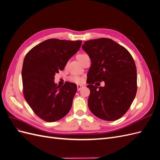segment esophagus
Returning a JSON list of instances; mask_svg holds the SVG:
<instances>
[{"label":"esophagus","mask_w":160,"mask_h":160,"mask_svg":"<svg viewBox=\"0 0 160 160\" xmlns=\"http://www.w3.org/2000/svg\"><path fill=\"white\" fill-rule=\"evenodd\" d=\"M77 90L80 91V90L81 89V88L83 87V85H80V84H77Z\"/></svg>","instance_id":"esophagus-1"}]
</instances>
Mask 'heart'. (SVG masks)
<instances>
[{
  "mask_svg": "<svg viewBox=\"0 0 160 160\" xmlns=\"http://www.w3.org/2000/svg\"><path fill=\"white\" fill-rule=\"evenodd\" d=\"M83 55H85V54H79V55H78L77 56V59H78V60L80 59V58H81ZM69 79H70L71 81L73 82V83H83V81L84 80L83 77H79V76H76V75L70 77Z\"/></svg>",
  "mask_w": 160,
  "mask_h": 160,
  "instance_id": "b5f03b06",
  "label": "heart"
}]
</instances>
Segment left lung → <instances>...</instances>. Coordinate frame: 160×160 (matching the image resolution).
<instances>
[{"label":"left lung","mask_w":160,"mask_h":160,"mask_svg":"<svg viewBox=\"0 0 160 160\" xmlns=\"http://www.w3.org/2000/svg\"><path fill=\"white\" fill-rule=\"evenodd\" d=\"M91 61L88 77V106L101 119L115 121L127 112L137 92V70L129 52L112 39L101 38L82 45ZM104 81V87L95 82Z\"/></svg>","instance_id":"left-lung-1"}]
</instances>
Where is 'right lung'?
Wrapping results in <instances>:
<instances>
[{
  "label": "right lung",
  "mask_w": 160,
  "mask_h": 160,
  "mask_svg": "<svg viewBox=\"0 0 160 160\" xmlns=\"http://www.w3.org/2000/svg\"><path fill=\"white\" fill-rule=\"evenodd\" d=\"M81 43L50 38L34 47L25 57L22 69L24 97L35 113L46 122L62 119L71 108L77 85L67 82L61 88L54 79L55 73L63 70L79 50Z\"/></svg>",
  "instance_id": "add662e5"
}]
</instances>
